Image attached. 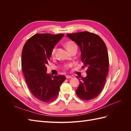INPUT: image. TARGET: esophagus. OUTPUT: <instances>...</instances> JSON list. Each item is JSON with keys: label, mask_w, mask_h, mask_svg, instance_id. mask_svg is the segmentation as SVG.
Returning a JSON list of instances; mask_svg holds the SVG:
<instances>
[{"label": "esophagus", "mask_w": 131, "mask_h": 131, "mask_svg": "<svg viewBox=\"0 0 131 131\" xmlns=\"http://www.w3.org/2000/svg\"><path fill=\"white\" fill-rule=\"evenodd\" d=\"M66 78L67 79H71V78H72V77L70 76V75H66Z\"/></svg>", "instance_id": "esophagus-1"}]
</instances>
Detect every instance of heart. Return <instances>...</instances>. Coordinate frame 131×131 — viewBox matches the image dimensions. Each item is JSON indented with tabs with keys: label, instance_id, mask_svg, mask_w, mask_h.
I'll use <instances>...</instances> for the list:
<instances>
[{
	"label": "heart",
	"instance_id": "heart-1",
	"mask_svg": "<svg viewBox=\"0 0 131 131\" xmlns=\"http://www.w3.org/2000/svg\"><path fill=\"white\" fill-rule=\"evenodd\" d=\"M65 46L66 47V48L67 49L69 52H70L72 50H73L75 48H77V44L75 43V42H74L72 40H68L67 41L66 43H65ZM56 47H54L52 49V51H51V55L52 56H54L55 53H56ZM72 63H69V64H66L64 66H63V69L64 70H68L70 67L72 66Z\"/></svg>",
	"mask_w": 131,
	"mask_h": 131
}]
</instances>
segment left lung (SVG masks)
<instances>
[{
    "mask_svg": "<svg viewBox=\"0 0 131 131\" xmlns=\"http://www.w3.org/2000/svg\"><path fill=\"white\" fill-rule=\"evenodd\" d=\"M67 37L75 41L81 50V61L87 67V77L80 79L76 90L77 96L84 101L97 97L103 89L109 71L108 50L104 41L96 34L89 31L68 34Z\"/></svg>",
    "mask_w": 131,
    "mask_h": 131,
    "instance_id": "1",
    "label": "left lung"
}]
</instances>
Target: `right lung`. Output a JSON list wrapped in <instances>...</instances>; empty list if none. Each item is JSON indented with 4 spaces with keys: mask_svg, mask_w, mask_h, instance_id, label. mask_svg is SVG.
<instances>
[{
    "mask_svg": "<svg viewBox=\"0 0 131 131\" xmlns=\"http://www.w3.org/2000/svg\"><path fill=\"white\" fill-rule=\"evenodd\" d=\"M64 34H36L28 40L22 52V69L33 96L43 102L54 101L60 86L66 80L63 75L51 76L46 73L51 51Z\"/></svg>",
    "mask_w": 131,
    "mask_h": 131,
    "instance_id": "right-lung-1",
    "label": "right lung"
}]
</instances>
